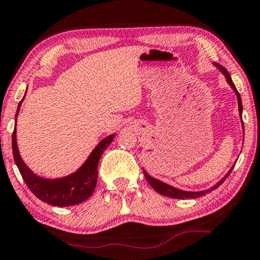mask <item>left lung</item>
Listing matches in <instances>:
<instances>
[{
  "instance_id": "1",
  "label": "left lung",
  "mask_w": 260,
  "mask_h": 260,
  "mask_svg": "<svg viewBox=\"0 0 260 260\" xmlns=\"http://www.w3.org/2000/svg\"><path fill=\"white\" fill-rule=\"evenodd\" d=\"M215 67H217L219 71H220L222 73V75L225 76L226 81H228V83L230 85V87L233 89V92L236 93L237 95V100H238V109H239V116H240V120H241V126H243L244 128V123H243V119H241V115H243V105H241V98H240V94L238 93V90H237L235 83H233L231 76H230L229 72L226 71V69L222 67V66L218 64V63H213ZM233 167H235V165H233L231 168H230V171L226 173L224 177H222L220 180H219L217 184H215L214 186H212L211 188L208 189H204V191H197V192H192V191H184V189H179L177 187H173V186L168 185L166 184V182L164 181H160L158 180V179L153 178L149 175L147 172H146L144 168H142V171H144V174H145V178L146 180L148 181V184L152 186L153 189H155L156 192L160 193V194L162 196H166V197H170V198H174V199H196L198 198V197H202V196H205L206 193H210L213 191V189L218 188L219 186H220L222 182L225 181V179L229 177L230 173H231V171L233 170Z\"/></svg>"
}]
</instances>
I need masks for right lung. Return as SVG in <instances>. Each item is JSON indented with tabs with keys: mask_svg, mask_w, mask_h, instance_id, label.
<instances>
[{
	"mask_svg": "<svg viewBox=\"0 0 260 260\" xmlns=\"http://www.w3.org/2000/svg\"><path fill=\"white\" fill-rule=\"evenodd\" d=\"M25 93H27V90H25ZM24 96L20 101L19 107H17V112L15 115L16 118L19 115L21 104L23 102ZM16 121L17 119H15V127H14L12 139L13 155L16 166L19 168L22 178H23L28 188L40 200L52 205V206L57 207L73 206V205H78L88 199L94 192L95 186H96L98 182L99 160H100L102 153L112 144L115 134L108 135L104 140L99 142L96 147L93 149L88 158L86 159V161L74 173L69 174L67 177L50 179L40 177V175L35 174L30 168L25 165L23 160H22L19 147H17Z\"/></svg>",
	"mask_w": 260,
	"mask_h": 260,
	"instance_id": "obj_1",
	"label": "right lung"
}]
</instances>
